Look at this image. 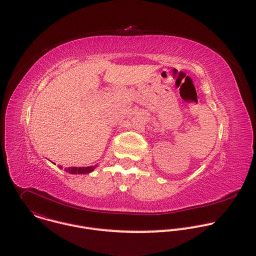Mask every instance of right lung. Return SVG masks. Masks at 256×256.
Masks as SVG:
<instances>
[{
    "label": "right lung",
    "mask_w": 256,
    "mask_h": 256,
    "mask_svg": "<svg viewBox=\"0 0 256 256\" xmlns=\"http://www.w3.org/2000/svg\"><path fill=\"white\" fill-rule=\"evenodd\" d=\"M96 166H89V167H68L64 168V171L72 173V174H86L90 173L95 169ZM62 168V167H60Z\"/></svg>",
    "instance_id": "right-lung-1"
}]
</instances>
